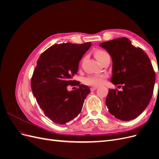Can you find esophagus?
I'll return each instance as SVG.
<instances>
[{"label": "esophagus", "instance_id": "34e87169", "mask_svg": "<svg viewBox=\"0 0 159 159\" xmlns=\"http://www.w3.org/2000/svg\"><path fill=\"white\" fill-rule=\"evenodd\" d=\"M98 88V87H91L90 89H91V91H95V89H97Z\"/></svg>", "mask_w": 159, "mask_h": 159}]
</instances>
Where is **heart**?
I'll use <instances>...</instances> for the list:
<instances>
[{"label": "heart", "instance_id": "1", "mask_svg": "<svg viewBox=\"0 0 159 159\" xmlns=\"http://www.w3.org/2000/svg\"><path fill=\"white\" fill-rule=\"evenodd\" d=\"M109 54L107 52L102 50H98L95 51L94 53V56L95 58L97 59L100 63L102 62L104 58ZM106 75H91L86 78L84 80V83L87 85L91 86H99L102 85L104 83L105 80L106 79Z\"/></svg>", "mask_w": 159, "mask_h": 159}]
</instances>
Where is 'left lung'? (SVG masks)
Masks as SVG:
<instances>
[{
  "label": "left lung",
  "mask_w": 159,
  "mask_h": 159,
  "mask_svg": "<svg viewBox=\"0 0 159 159\" xmlns=\"http://www.w3.org/2000/svg\"><path fill=\"white\" fill-rule=\"evenodd\" d=\"M113 61L111 81L121 90L111 89L105 101L109 112L118 119L130 121L146 109L151 99L155 73L150 59L127 38L101 43Z\"/></svg>",
  "instance_id": "8db88e82"
}]
</instances>
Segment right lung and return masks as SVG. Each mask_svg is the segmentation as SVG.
<instances>
[{
	"label": "right lung",
	"mask_w": 159,
	"mask_h": 159,
	"mask_svg": "<svg viewBox=\"0 0 159 159\" xmlns=\"http://www.w3.org/2000/svg\"><path fill=\"white\" fill-rule=\"evenodd\" d=\"M91 46L62 43L52 46L37 61L31 80V89L46 116L54 123L65 125L81 113L90 93L88 86L74 80L79 62ZM68 85L79 88L69 92Z\"/></svg>",
	"instance_id": "obj_1"
}]
</instances>
